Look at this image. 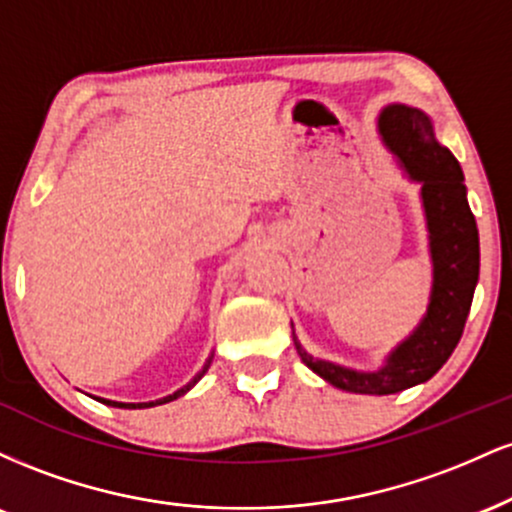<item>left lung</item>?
Wrapping results in <instances>:
<instances>
[{
  "label": "left lung",
  "mask_w": 512,
  "mask_h": 512,
  "mask_svg": "<svg viewBox=\"0 0 512 512\" xmlns=\"http://www.w3.org/2000/svg\"><path fill=\"white\" fill-rule=\"evenodd\" d=\"M378 134L404 178L421 187L433 267L426 313L378 370H356L317 358L293 334L305 366L330 385L356 395H395L431 380L460 342L479 281V231L462 168L448 146L436 139L431 117L411 105L390 103L378 115Z\"/></svg>",
  "instance_id": "8db88e82"
}]
</instances>
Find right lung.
<instances>
[{
    "mask_svg": "<svg viewBox=\"0 0 512 512\" xmlns=\"http://www.w3.org/2000/svg\"><path fill=\"white\" fill-rule=\"evenodd\" d=\"M211 358H214V354H211L209 358H207V363H204V368L199 370V373L195 375V378L190 380V383L187 385H182L180 390H175L173 395H166V397H161V399H156V402H113V399H103V397H93V399H98V402H103V404H108V407H117V409H149V407H156V404H168V402H173V399H178V397H182V395H187V392L192 390V387H195L199 380H202V375L207 373L209 370V366H211Z\"/></svg>",
    "mask_w": 512,
    "mask_h": 512,
    "instance_id": "obj_1",
    "label": "right lung"
}]
</instances>
